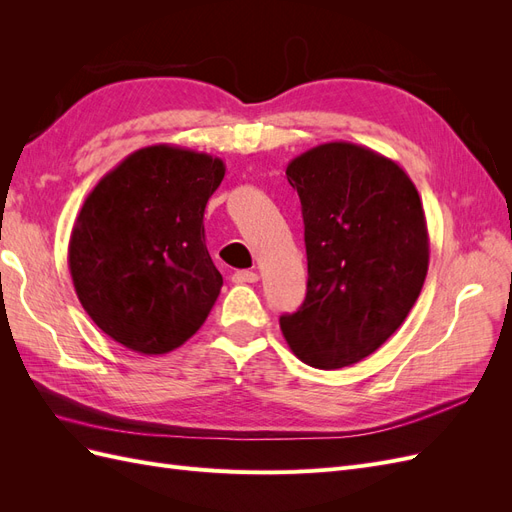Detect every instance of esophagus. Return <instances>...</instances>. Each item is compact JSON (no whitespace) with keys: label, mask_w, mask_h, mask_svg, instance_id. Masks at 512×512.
I'll return each mask as SVG.
<instances>
[{"label":"esophagus","mask_w":512,"mask_h":512,"mask_svg":"<svg viewBox=\"0 0 512 512\" xmlns=\"http://www.w3.org/2000/svg\"><path fill=\"white\" fill-rule=\"evenodd\" d=\"M232 282H235V284H254V282H258V273H254V271H235V273H232Z\"/></svg>","instance_id":"esophagus-1"}]
</instances>
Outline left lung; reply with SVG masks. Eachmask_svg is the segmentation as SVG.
<instances>
[{
	"mask_svg": "<svg viewBox=\"0 0 512 512\" xmlns=\"http://www.w3.org/2000/svg\"><path fill=\"white\" fill-rule=\"evenodd\" d=\"M307 294L280 327L307 365L339 369L376 352L406 320L429 267L421 196L404 168L363 145L324 143L294 158Z\"/></svg>",
	"mask_w": 512,
	"mask_h": 512,
	"instance_id": "obj_1",
	"label": "left lung"
}]
</instances>
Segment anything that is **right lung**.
I'll list each match as a JSON object with an SVG mask.
<instances>
[{
	"label": "right lung",
	"mask_w": 512,
	"mask_h": 512,
	"mask_svg": "<svg viewBox=\"0 0 512 512\" xmlns=\"http://www.w3.org/2000/svg\"><path fill=\"white\" fill-rule=\"evenodd\" d=\"M226 166L173 145L138 149L76 215L68 265L89 318L115 342L166 354L203 327L222 288L205 245V207Z\"/></svg>",
	"instance_id": "add662e5"
}]
</instances>
